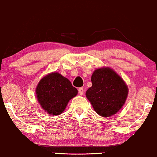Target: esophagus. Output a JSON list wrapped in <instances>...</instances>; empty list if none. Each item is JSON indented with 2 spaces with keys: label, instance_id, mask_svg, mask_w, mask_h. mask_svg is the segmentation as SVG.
Returning a JSON list of instances; mask_svg holds the SVG:
<instances>
[{
  "label": "esophagus",
  "instance_id": "esophagus-1",
  "mask_svg": "<svg viewBox=\"0 0 157 157\" xmlns=\"http://www.w3.org/2000/svg\"><path fill=\"white\" fill-rule=\"evenodd\" d=\"M78 93H79V94H80V95H83V92H84V90H83V87L79 88V89H78Z\"/></svg>",
  "mask_w": 157,
  "mask_h": 157
}]
</instances>
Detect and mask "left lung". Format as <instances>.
<instances>
[{"mask_svg":"<svg viewBox=\"0 0 157 157\" xmlns=\"http://www.w3.org/2000/svg\"><path fill=\"white\" fill-rule=\"evenodd\" d=\"M92 86L86 96L94 110L104 117L119 111L126 101L128 88L121 77L109 68L96 69L91 76Z\"/></svg>","mask_w":157,"mask_h":157,"instance_id":"8db88e82","label":"left lung"}]
</instances>
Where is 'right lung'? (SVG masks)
Returning a JSON list of instances; mask_svg holds the SVG:
<instances>
[{
	"label": "right lung",
	"instance_id": "right-lung-1",
	"mask_svg": "<svg viewBox=\"0 0 157 157\" xmlns=\"http://www.w3.org/2000/svg\"><path fill=\"white\" fill-rule=\"evenodd\" d=\"M36 95L40 106L46 112L59 115L78 91L68 78L59 73H52L43 78L36 88Z\"/></svg>",
	"mask_w": 157,
	"mask_h": 157
}]
</instances>
